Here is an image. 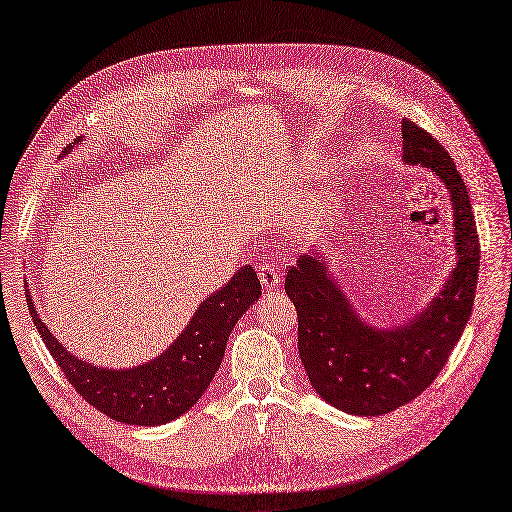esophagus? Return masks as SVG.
Wrapping results in <instances>:
<instances>
[{
	"mask_svg": "<svg viewBox=\"0 0 512 512\" xmlns=\"http://www.w3.org/2000/svg\"><path fill=\"white\" fill-rule=\"evenodd\" d=\"M258 278H260V284H263L265 291H276L278 289L280 273H278L276 265H271V263L258 265Z\"/></svg>",
	"mask_w": 512,
	"mask_h": 512,
	"instance_id": "obj_1",
	"label": "esophagus"
}]
</instances>
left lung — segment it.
Returning <instances> with one entry per match:
<instances>
[{
  "mask_svg": "<svg viewBox=\"0 0 512 512\" xmlns=\"http://www.w3.org/2000/svg\"><path fill=\"white\" fill-rule=\"evenodd\" d=\"M402 139V160L432 169L450 191L458 260L443 291L408 323L384 330L356 313L319 249L299 256L284 280L297 310V347L310 384L334 408L363 417L391 413L428 389L476 299L480 241L467 186L445 147L415 121H402Z\"/></svg>",
  "mask_w": 512,
  "mask_h": 512,
  "instance_id": "left-lung-1",
  "label": "left lung"
}]
</instances>
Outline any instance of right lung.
<instances>
[{"mask_svg": "<svg viewBox=\"0 0 512 512\" xmlns=\"http://www.w3.org/2000/svg\"><path fill=\"white\" fill-rule=\"evenodd\" d=\"M258 297L260 280L245 265L223 289L199 304L189 326L165 352L132 369L93 367L73 356L47 330L30 295L28 310L49 354L86 402L130 426H162L184 415L208 389L226 354L232 328Z\"/></svg>", "mask_w": 512, "mask_h": 512, "instance_id": "right-lung-1", "label": "right lung"}]
</instances>
